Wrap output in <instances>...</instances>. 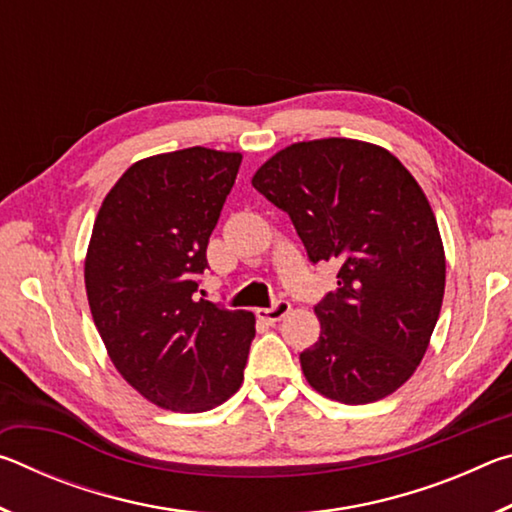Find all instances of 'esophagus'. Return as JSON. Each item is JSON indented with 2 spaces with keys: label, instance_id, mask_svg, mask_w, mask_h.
Masks as SVG:
<instances>
[{
  "label": "esophagus",
  "instance_id": "esophagus-1",
  "mask_svg": "<svg viewBox=\"0 0 512 512\" xmlns=\"http://www.w3.org/2000/svg\"><path fill=\"white\" fill-rule=\"evenodd\" d=\"M291 311V305L287 300H277L273 307H266V309H257V318L266 320V323H280V320L287 316Z\"/></svg>",
  "mask_w": 512,
  "mask_h": 512
}]
</instances>
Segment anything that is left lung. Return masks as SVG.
Wrapping results in <instances>:
<instances>
[{
  "label": "left lung",
  "instance_id": "1",
  "mask_svg": "<svg viewBox=\"0 0 512 512\" xmlns=\"http://www.w3.org/2000/svg\"><path fill=\"white\" fill-rule=\"evenodd\" d=\"M253 187L291 216L311 262H336L339 287L314 307L318 341L300 354L329 400H384L411 379L445 296V248L411 171L384 146L323 137L289 144Z\"/></svg>",
  "mask_w": 512,
  "mask_h": 512
}]
</instances>
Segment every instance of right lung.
<instances>
[{"label": "right lung", "mask_w": 512, "mask_h": 512, "mask_svg": "<svg viewBox=\"0 0 512 512\" xmlns=\"http://www.w3.org/2000/svg\"><path fill=\"white\" fill-rule=\"evenodd\" d=\"M241 153H158L124 171L99 207L85 291L112 366L160 409L203 413L239 391L255 316L194 296Z\"/></svg>", "instance_id": "1"}]
</instances>
